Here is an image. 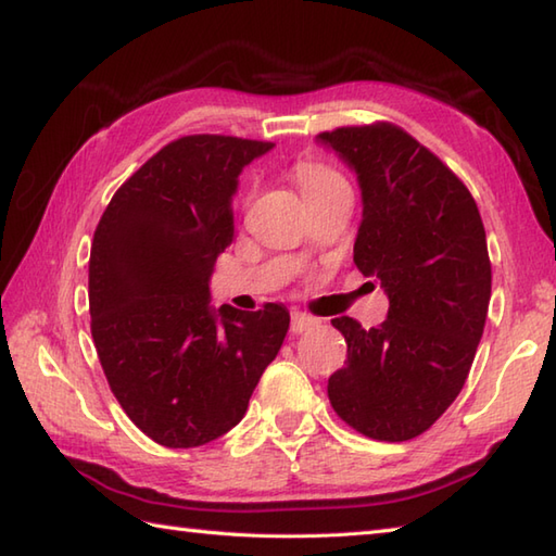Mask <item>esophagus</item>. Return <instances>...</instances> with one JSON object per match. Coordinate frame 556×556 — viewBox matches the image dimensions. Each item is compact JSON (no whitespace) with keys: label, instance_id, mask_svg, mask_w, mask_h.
Wrapping results in <instances>:
<instances>
[{"label":"esophagus","instance_id":"1","mask_svg":"<svg viewBox=\"0 0 556 556\" xmlns=\"http://www.w3.org/2000/svg\"><path fill=\"white\" fill-rule=\"evenodd\" d=\"M313 327H317L315 317L305 315V313H291V332L293 334H303V332H308V329H313Z\"/></svg>","mask_w":556,"mask_h":556}]
</instances>
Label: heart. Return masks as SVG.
I'll return each instance as SVG.
<instances>
[{"instance_id":"obj_1","label":"heart","mask_w":556,"mask_h":556,"mask_svg":"<svg viewBox=\"0 0 556 556\" xmlns=\"http://www.w3.org/2000/svg\"><path fill=\"white\" fill-rule=\"evenodd\" d=\"M293 179H296L303 195L317 193V191H323V188H329L334 184H344V179H341V176L332 167H327V164L317 162V160L299 162L296 167H293Z\"/></svg>"}]
</instances>
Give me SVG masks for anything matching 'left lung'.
Returning a JSON list of instances; mask_svg holds the SVG:
<instances>
[{"label": "left lung", "instance_id": "left-lung-1", "mask_svg": "<svg viewBox=\"0 0 556 556\" xmlns=\"http://www.w3.org/2000/svg\"><path fill=\"white\" fill-rule=\"evenodd\" d=\"M317 140L358 176L353 263L389 299L380 327L332 320L349 349L329 404L370 440L406 442L454 404L473 365L492 293L485 227L464 181L404 128L341 126Z\"/></svg>", "mask_w": 556, "mask_h": 556}]
</instances>
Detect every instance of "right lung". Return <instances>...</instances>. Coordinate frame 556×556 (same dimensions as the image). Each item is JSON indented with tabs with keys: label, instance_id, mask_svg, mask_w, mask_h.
Here are the masks:
<instances>
[{
	"label": "right lung",
	"instance_id": "add662e5",
	"mask_svg": "<svg viewBox=\"0 0 556 556\" xmlns=\"http://www.w3.org/2000/svg\"><path fill=\"white\" fill-rule=\"evenodd\" d=\"M275 143L184 136L110 200L90 248V332L112 394L150 440L191 448L239 425L289 329V311L210 305L233 239L239 174Z\"/></svg>",
	"mask_w": 556,
	"mask_h": 556
}]
</instances>
